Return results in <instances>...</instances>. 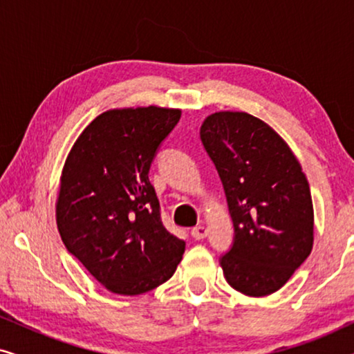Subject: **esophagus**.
I'll return each mask as SVG.
<instances>
[{"label": "esophagus", "mask_w": 354, "mask_h": 354, "mask_svg": "<svg viewBox=\"0 0 354 354\" xmlns=\"http://www.w3.org/2000/svg\"><path fill=\"white\" fill-rule=\"evenodd\" d=\"M192 235H193V239H195V240H203V239H206L207 229L205 225H196L195 229L192 230Z\"/></svg>", "instance_id": "esophagus-1"}]
</instances>
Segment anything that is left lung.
I'll return each instance as SVG.
<instances>
[{
	"label": "left lung",
	"instance_id": "8db88e82",
	"mask_svg": "<svg viewBox=\"0 0 354 354\" xmlns=\"http://www.w3.org/2000/svg\"><path fill=\"white\" fill-rule=\"evenodd\" d=\"M200 137L219 172L234 222V245L221 258L224 277L236 292L268 297L311 254L308 178L287 142L248 113H212L203 120Z\"/></svg>",
	"mask_w": 354,
	"mask_h": 354
}]
</instances>
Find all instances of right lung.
I'll use <instances>...</instances> for the list:
<instances>
[{
	"mask_svg": "<svg viewBox=\"0 0 354 354\" xmlns=\"http://www.w3.org/2000/svg\"><path fill=\"white\" fill-rule=\"evenodd\" d=\"M182 109L140 106L101 113L67 154L56 200L66 248L109 292L135 297L167 282L185 241L162 225L148 172Z\"/></svg>",
	"mask_w": 354,
	"mask_h": 354,
	"instance_id": "add662e5",
	"label": "right lung"
}]
</instances>
